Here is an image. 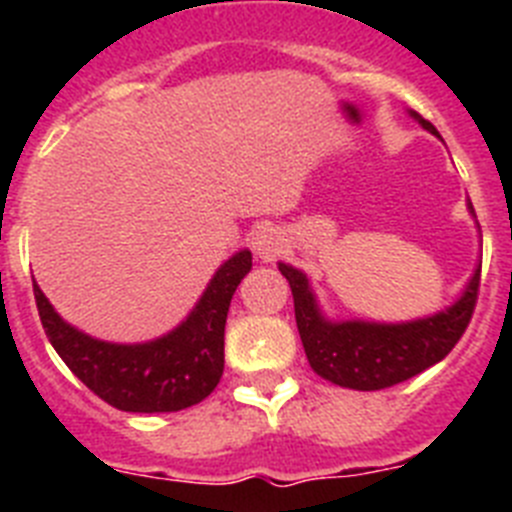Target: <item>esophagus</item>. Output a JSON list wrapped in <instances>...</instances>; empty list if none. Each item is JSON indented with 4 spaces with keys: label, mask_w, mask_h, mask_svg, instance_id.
I'll list each match as a JSON object with an SVG mask.
<instances>
[{
    "label": "esophagus",
    "mask_w": 512,
    "mask_h": 512,
    "mask_svg": "<svg viewBox=\"0 0 512 512\" xmlns=\"http://www.w3.org/2000/svg\"><path fill=\"white\" fill-rule=\"evenodd\" d=\"M251 248L256 253V259L271 264L284 251V235L277 228H259L251 235Z\"/></svg>",
    "instance_id": "esophagus-1"
}]
</instances>
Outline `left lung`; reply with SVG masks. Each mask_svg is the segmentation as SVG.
Here are the masks:
<instances>
[{"instance_id": "1", "label": "left lung", "mask_w": 512, "mask_h": 512, "mask_svg": "<svg viewBox=\"0 0 512 512\" xmlns=\"http://www.w3.org/2000/svg\"><path fill=\"white\" fill-rule=\"evenodd\" d=\"M410 115L425 130L438 135L431 122L415 112ZM279 271L292 287L297 330H300L312 372L338 387L372 392L425 372L459 343L477 305L482 264L477 266L467 289L461 292L454 305L436 312L431 318H418L410 323H366V320L333 323L320 312L310 282L300 269L279 264Z\"/></svg>"}]
</instances>
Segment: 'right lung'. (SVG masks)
Returning <instances> with one entry per match:
<instances>
[{
	"label": "right lung",
	"instance_id": "1",
	"mask_svg": "<svg viewBox=\"0 0 512 512\" xmlns=\"http://www.w3.org/2000/svg\"><path fill=\"white\" fill-rule=\"evenodd\" d=\"M248 271L251 251H238L215 271L189 318L148 343L97 341L66 323L38 284L33 292L45 336L94 395L125 413H176L205 400L223 377L228 307Z\"/></svg>",
	"mask_w": 512,
	"mask_h": 512
}]
</instances>
